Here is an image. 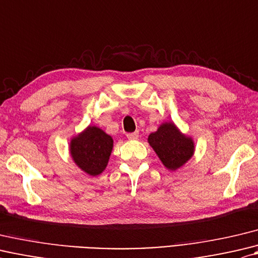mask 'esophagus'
I'll return each instance as SVG.
<instances>
[{
    "mask_svg": "<svg viewBox=\"0 0 258 258\" xmlns=\"http://www.w3.org/2000/svg\"><path fill=\"white\" fill-rule=\"evenodd\" d=\"M139 137V133L138 131H135V133H131V134H127V138L129 140H135V139H138Z\"/></svg>",
    "mask_w": 258,
    "mask_h": 258,
    "instance_id": "34e87169",
    "label": "esophagus"
}]
</instances>
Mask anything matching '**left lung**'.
Here are the masks:
<instances>
[{
  "label": "left lung",
  "instance_id": "obj_1",
  "mask_svg": "<svg viewBox=\"0 0 258 258\" xmlns=\"http://www.w3.org/2000/svg\"><path fill=\"white\" fill-rule=\"evenodd\" d=\"M148 143L169 170H177L185 165L195 151L191 137L181 134L173 122L160 124L158 130L149 135Z\"/></svg>",
  "mask_w": 258,
  "mask_h": 258
}]
</instances>
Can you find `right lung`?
I'll use <instances>...</instances> for the list:
<instances>
[{
    "label": "right lung",
    "instance_id": "obj_1",
    "mask_svg": "<svg viewBox=\"0 0 258 258\" xmlns=\"http://www.w3.org/2000/svg\"><path fill=\"white\" fill-rule=\"evenodd\" d=\"M112 148V137L96 125H89L70 141L73 161L90 176H98L106 169Z\"/></svg>",
    "mask_w": 258,
    "mask_h": 258
}]
</instances>
